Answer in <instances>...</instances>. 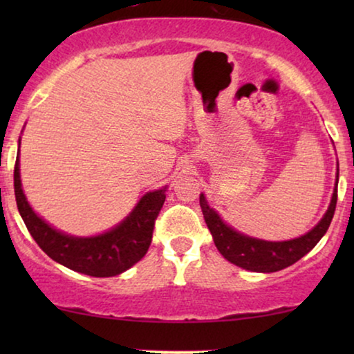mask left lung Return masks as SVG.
<instances>
[{
    "instance_id": "obj_1",
    "label": "left lung",
    "mask_w": 354,
    "mask_h": 354,
    "mask_svg": "<svg viewBox=\"0 0 354 354\" xmlns=\"http://www.w3.org/2000/svg\"><path fill=\"white\" fill-rule=\"evenodd\" d=\"M337 185L338 169L330 205H328L322 219L304 235L285 241L261 240L235 230L232 225L225 224L224 219L217 214V211H214L207 205L206 196L203 193L200 195V206L203 216H205L207 229H209L212 240H214L216 248L219 250V253L229 263L239 266L241 269L253 270V272L269 274L277 272V270H282L288 268V266L295 264L319 243V240L322 239L328 229V225H330L333 212H335Z\"/></svg>"
}]
</instances>
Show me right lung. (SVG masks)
Instances as JSON below:
<instances>
[{"instance_id":"1","label":"right lung","mask_w":354,"mask_h":354,"mask_svg":"<svg viewBox=\"0 0 354 354\" xmlns=\"http://www.w3.org/2000/svg\"><path fill=\"white\" fill-rule=\"evenodd\" d=\"M166 192L167 185L145 193L124 221L103 234L75 236L55 229L28 205L22 190L19 151L14 167L17 209L33 240L53 261L91 277H113L122 274L147 254L151 245L154 221L166 200Z\"/></svg>"}]
</instances>
